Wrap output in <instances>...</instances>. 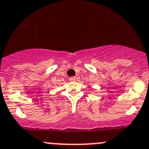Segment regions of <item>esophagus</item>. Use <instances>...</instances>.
I'll use <instances>...</instances> for the list:
<instances>
[{
	"mask_svg": "<svg viewBox=\"0 0 149 149\" xmlns=\"http://www.w3.org/2000/svg\"><path fill=\"white\" fill-rule=\"evenodd\" d=\"M69 80H70V81H76V77H70V79H69Z\"/></svg>",
	"mask_w": 149,
	"mask_h": 149,
	"instance_id": "34e87169",
	"label": "esophagus"
}]
</instances>
